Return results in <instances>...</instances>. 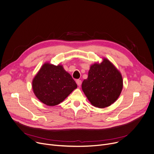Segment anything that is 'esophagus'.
<instances>
[{"label": "esophagus", "mask_w": 154, "mask_h": 154, "mask_svg": "<svg viewBox=\"0 0 154 154\" xmlns=\"http://www.w3.org/2000/svg\"><path fill=\"white\" fill-rule=\"evenodd\" d=\"M76 83H77V84L80 87L82 85V80L78 79V80H76Z\"/></svg>", "instance_id": "1"}]
</instances>
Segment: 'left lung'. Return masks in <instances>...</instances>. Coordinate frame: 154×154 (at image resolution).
Listing matches in <instances>:
<instances>
[{
    "label": "left lung",
    "instance_id": "obj_1",
    "mask_svg": "<svg viewBox=\"0 0 154 154\" xmlns=\"http://www.w3.org/2000/svg\"><path fill=\"white\" fill-rule=\"evenodd\" d=\"M123 88L121 74L108 60L90 67L88 78L82 82V88L91 104L100 108L113 104Z\"/></svg>",
    "mask_w": 154,
    "mask_h": 154
}]
</instances>
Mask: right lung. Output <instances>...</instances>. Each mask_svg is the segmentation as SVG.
I'll use <instances>...</instances> for the list:
<instances>
[{
    "label": "right lung",
    "mask_w": 154,
    "mask_h": 154,
    "mask_svg": "<svg viewBox=\"0 0 154 154\" xmlns=\"http://www.w3.org/2000/svg\"><path fill=\"white\" fill-rule=\"evenodd\" d=\"M77 87L74 80L62 66L48 63L42 66L32 81L35 95L49 106L59 104Z\"/></svg>",
    "instance_id": "1"
}]
</instances>
